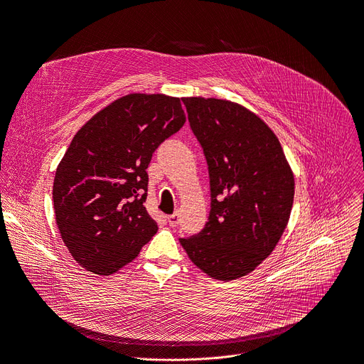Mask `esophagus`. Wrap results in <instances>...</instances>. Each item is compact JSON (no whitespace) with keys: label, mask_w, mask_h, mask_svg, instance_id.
Returning a JSON list of instances; mask_svg holds the SVG:
<instances>
[{"label":"esophagus","mask_w":364,"mask_h":364,"mask_svg":"<svg viewBox=\"0 0 364 364\" xmlns=\"http://www.w3.org/2000/svg\"><path fill=\"white\" fill-rule=\"evenodd\" d=\"M166 220H168V223H169L171 228H177L180 225V215H178V213L169 215Z\"/></svg>","instance_id":"1"}]
</instances>
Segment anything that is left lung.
I'll list each match as a JSON object with an SVG mask.
<instances>
[{
  "instance_id": "1",
  "label": "left lung",
  "mask_w": 364,
  "mask_h": 364,
  "mask_svg": "<svg viewBox=\"0 0 364 364\" xmlns=\"http://www.w3.org/2000/svg\"><path fill=\"white\" fill-rule=\"evenodd\" d=\"M208 164L211 211L200 233L180 240L202 272L232 281L271 255L287 228L294 176L274 131L248 108L183 98Z\"/></svg>"
}]
</instances>
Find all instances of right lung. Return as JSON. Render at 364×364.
Instances as JSON below:
<instances>
[{
	"instance_id": "obj_1",
	"label": "right lung",
	"mask_w": 364,
	"mask_h": 364,
	"mask_svg": "<svg viewBox=\"0 0 364 364\" xmlns=\"http://www.w3.org/2000/svg\"><path fill=\"white\" fill-rule=\"evenodd\" d=\"M184 122L180 98L129 93L74 135L56 168L53 208L62 241L86 271L117 272L157 232L144 207L146 169L154 150Z\"/></svg>"
}]
</instances>
